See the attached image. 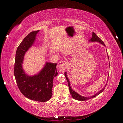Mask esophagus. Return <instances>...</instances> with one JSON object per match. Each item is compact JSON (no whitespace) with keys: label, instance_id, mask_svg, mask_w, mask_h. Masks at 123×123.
<instances>
[{"label":"esophagus","instance_id":"34e87169","mask_svg":"<svg viewBox=\"0 0 123 123\" xmlns=\"http://www.w3.org/2000/svg\"><path fill=\"white\" fill-rule=\"evenodd\" d=\"M67 66V62L65 61H60L59 63L57 64V68L59 71L61 72H63L66 70Z\"/></svg>","mask_w":123,"mask_h":123}]
</instances>
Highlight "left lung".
I'll list each match as a JSON object with an SVG mask.
<instances>
[{
  "instance_id": "left-lung-1",
  "label": "left lung",
  "mask_w": 123,
  "mask_h": 123,
  "mask_svg": "<svg viewBox=\"0 0 123 123\" xmlns=\"http://www.w3.org/2000/svg\"><path fill=\"white\" fill-rule=\"evenodd\" d=\"M89 42H98L99 43H100V44H103L104 46H105V44H104V43L103 42V41L101 40V39L99 38L98 36H97V35L95 34L94 32H92V36L91 38H90L89 39ZM108 59H109V56H108ZM64 75H65V77L66 78V80L68 82V87H69V92H70V93L72 95V97L74 99L77 100H80V101H85V100H88V99H90L91 98H94L95 97L97 96L98 95H99V94H100V93L102 92H103L104 89H105V88L106 86V85H105V86H104L103 89H101V90H100L98 92H97V93H95V94H94L93 95H92L91 97H84V96H82V95H80L79 94H78V93L76 92L75 91H74L73 89L72 88L71 86H70V82H69V79L68 78V76L67 75V72L64 73Z\"/></svg>"
}]
</instances>
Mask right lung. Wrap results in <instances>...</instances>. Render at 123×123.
<instances>
[{"label":"right lung","instance_id":"1","mask_svg":"<svg viewBox=\"0 0 123 123\" xmlns=\"http://www.w3.org/2000/svg\"><path fill=\"white\" fill-rule=\"evenodd\" d=\"M39 30L30 32L25 37L17 49L14 75L17 86L25 97L32 100L45 102L53 95V79L57 76V63L46 62L38 73L30 76L23 68L24 55L34 44Z\"/></svg>","mask_w":123,"mask_h":123}]
</instances>
